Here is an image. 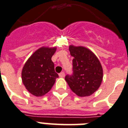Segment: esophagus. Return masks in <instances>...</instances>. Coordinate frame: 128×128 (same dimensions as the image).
Wrapping results in <instances>:
<instances>
[{"label": "esophagus", "mask_w": 128, "mask_h": 128, "mask_svg": "<svg viewBox=\"0 0 128 128\" xmlns=\"http://www.w3.org/2000/svg\"><path fill=\"white\" fill-rule=\"evenodd\" d=\"M58 75H59V77H64V76H65V74H64V72H62L60 73Z\"/></svg>", "instance_id": "1"}]
</instances>
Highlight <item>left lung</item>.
<instances>
[{
	"label": "left lung",
	"mask_w": 128,
	"mask_h": 128,
	"mask_svg": "<svg viewBox=\"0 0 128 128\" xmlns=\"http://www.w3.org/2000/svg\"><path fill=\"white\" fill-rule=\"evenodd\" d=\"M73 59V75L65 80L73 92L80 97L89 96L100 88L103 80V68L94 52L83 46L69 47Z\"/></svg>",
	"instance_id": "1"
}]
</instances>
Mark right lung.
Masks as SVG:
<instances>
[{"label":"right lung","instance_id":"obj_1","mask_svg":"<svg viewBox=\"0 0 128 128\" xmlns=\"http://www.w3.org/2000/svg\"><path fill=\"white\" fill-rule=\"evenodd\" d=\"M56 48L42 47L25 62L21 72L22 82L31 94L39 97L46 94L54 85L58 75L54 72L51 58Z\"/></svg>","mask_w":128,"mask_h":128}]
</instances>
